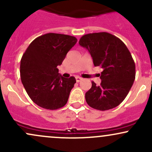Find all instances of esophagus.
<instances>
[{
  "label": "esophagus",
  "instance_id": "esophagus-1",
  "mask_svg": "<svg viewBox=\"0 0 152 152\" xmlns=\"http://www.w3.org/2000/svg\"><path fill=\"white\" fill-rule=\"evenodd\" d=\"M76 82H80L81 81H82V78L81 77H78V76H77V77H76Z\"/></svg>",
  "mask_w": 152,
  "mask_h": 152
}]
</instances>
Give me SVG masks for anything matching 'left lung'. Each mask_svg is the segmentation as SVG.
<instances>
[{"mask_svg": "<svg viewBox=\"0 0 152 152\" xmlns=\"http://www.w3.org/2000/svg\"><path fill=\"white\" fill-rule=\"evenodd\" d=\"M79 45L88 50L95 66H101V84L94 81L85 94L87 104L94 109L106 111L124 100L135 79V64L121 40L106 32L83 36Z\"/></svg>", "mask_w": 152, "mask_h": 152, "instance_id": "obj_1", "label": "left lung"}]
</instances>
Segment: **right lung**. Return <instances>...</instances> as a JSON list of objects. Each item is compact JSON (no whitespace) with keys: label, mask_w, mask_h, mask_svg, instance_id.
<instances>
[{"label":"right lung","mask_w":152,"mask_h":152,"mask_svg":"<svg viewBox=\"0 0 152 152\" xmlns=\"http://www.w3.org/2000/svg\"><path fill=\"white\" fill-rule=\"evenodd\" d=\"M77 42L74 36L49 33L29 45L20 60V79L31 100L46 109H60L66 104L76 83L64 78L57 66Z\"/></svg>","instance_id":"add662e5"}]
</instances>
